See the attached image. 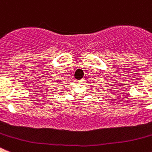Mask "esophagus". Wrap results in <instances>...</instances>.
<instances>
[{"label":"esophagus","mask_w":152,"mask_h":152,"mask_svg":"<svg viewBox=\"0 0 152 152\" xmlns=\"http://www.w3.org/2000/svg\"><path fill=\"white\" fill-rule=\"evenodd\" d=\"M84 81V80H75V82L77 83H82Z\"/></svg>","instance_id":"esophagus-1"}]
</instances>
